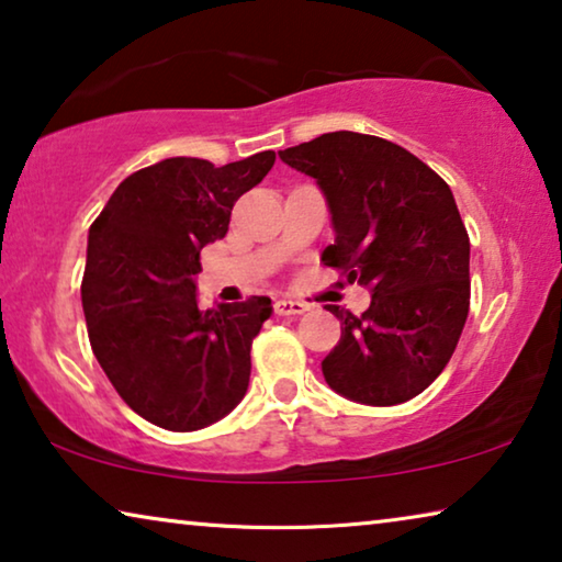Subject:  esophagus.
<instances>
[{
	"mask_svg": "<svg viewBox=\"0 0 562 562\" xmlns=\"http://www.w3.org/2000/svg\"><path fill=\"white\" fill-rule=\"evenodd\" d=\"M307 310L305 303H300V300H290V297H282L274 303V313L278 315H303Z\"/></svg>",
	"mask_w": 562,
	"mask_h": 562,
	"instance_id": "esophagus-1",
	"label": "esophagus"
}]
</instances>
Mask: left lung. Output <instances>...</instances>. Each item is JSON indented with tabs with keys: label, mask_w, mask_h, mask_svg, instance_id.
<instances>
[{
	"label": "left lung",
	"mask_w": 562,
	"mask_h": 562,
	"mask_svg": "<svg viewBox=\"0 0 562 562\" xmlns=\"http://www.w3.org/2000/svg\"><path fill=\"white\" fill-rule=\"evenodd\" d=\"M328 201L335 241L323 262L371 290L353 315L328 305L340 340L328 386L368 406L414 398L443 371L469 313V237L447 181L406 148L353 131L280 150Z\"/></svg>",
	"instance_id": "obj_1"
}]
</instances>
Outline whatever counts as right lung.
Segmentation results:
<instances>
[{
	"label": "right lung",
	"mask_w": 562,
	"mask_h": 562,
	"mask_svg": "<svg viewBox=\"0 0 562 562\" xmlns=\"http://www.w3.org/2000/svg\"><path fill=\"white\" fill-rule=\"evenodd\" d=\"M272 164L274 150L227 166L164 158L121 181L88 232L90 346L125 404L161 429H204L245 398L272 300L201 310L199 252L227 234L234 201Z\"/></svg>",
	"instance_id": "right-lung-1"
}]
</instances>
